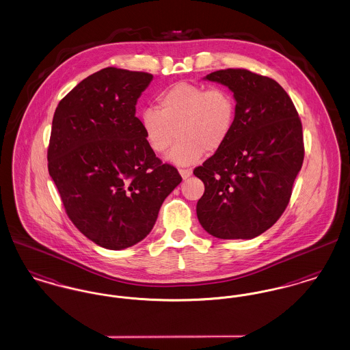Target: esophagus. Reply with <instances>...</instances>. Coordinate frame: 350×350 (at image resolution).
<instances>
[{
	"instance_id": "34e87169",
	"label": "esophagus",
	"mask_w": 350,
	"mask_h": 350,
	"mask_svg": "<svg viewBox=\"0 0 350 350\" xmlns=\"http://www.w3.org/2000/svg\"><path fill=\"white\" fill-rule=\"evenodd\" d=\"M178 172H180V174H181L183 180H186V178H189L191 176V170L190 169H180Z\"/></svg>"
}]
</instances>
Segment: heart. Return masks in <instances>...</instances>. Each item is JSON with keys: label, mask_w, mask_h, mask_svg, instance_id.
<instances>
[{"label": "heart", "mask_w": 350, "mask_h": 350, "mask_svg": "<svg viewBox=\"0 0 350 350\" xmlns=\"http://www.w3.org/2000/svg\"><path fill=\"white\" fill-rule=\"evenodd\" d=\"M236 102L220 86L206 89L191 83H173L157 97V109L143 110L140 122L146 142L156 153L167 152L176 135L177 144L167 153L174 165L194 164L220 150L232 133Z\"/></svg>", "instance_id": "heart-1"}]
</instances>
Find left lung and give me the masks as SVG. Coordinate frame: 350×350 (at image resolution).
Wrapping results in <instances>:
<instances>
[{"instance_id": "obj_1", "label": "left lung", "mask_w": 350, "mask_h": 350, "mask_svg": "<svg viewBox=\"0 0 350 350\" xmlns=\"http://www.w3.org/2000/svg\"><path fill=\"white\" fill-rule=\"evenodd\" d=\"M204 80L233 93L236 119L227 143L194 174L204 183L197 217L217 239H253L282 215L304 159L301 123L277 81L247 69Z\"/></svg>"}]
</instances>
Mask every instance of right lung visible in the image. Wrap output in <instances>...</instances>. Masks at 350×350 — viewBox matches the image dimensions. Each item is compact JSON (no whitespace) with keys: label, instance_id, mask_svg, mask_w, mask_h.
I'll list each match as a JSON object with an SVG mask.
<instances>
[{"label":"right lung","instance_id":"1","mask_svg":"<svg viewBox=\"0 0 350 350\" xmlns=\"http://www.w3.org/2000/svg\"><path fill=\"white\" fill-rule=\"evenodd\" d=\"M152 80L146 72L100 69L59 102L52 120L51 178L72 223L106 250L142 241L183 181L156 157L135 117Z\"/></svg>","mask_w":350,"mask_h":350}]
</instances>
